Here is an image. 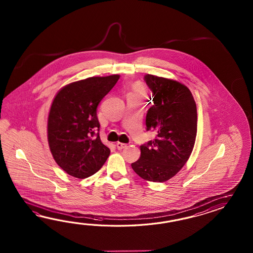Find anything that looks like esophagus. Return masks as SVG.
Returning <instances> with one entry per match:
<instances>
[{"mask_svg":"<svg viewBox=\"0 0 253 253\" xmlns=\"http://www.w3.org/2000/svg\"><path fill=\"white\" fill-rule=\"evenodd\" d=\"M117 147H118V149H123L125 147H126V144H124V143H120V142H118L117 144Z\"/></svg>","mask_w":253,"mask_h":253,"instance_id":"obj_1","label":"esophagus"}]
</instances>
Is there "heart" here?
Segmentation results:
<instances>
[{
	"mask_svg": "<svg viewBox=\"0 0 253 253\" xmlns=\"http://www.w3.org/2000/svg\"><path fill=\"white\" fill-rule=\"evenodd\" d=\"M134 92H135V94H137V95H142V94L144 93V88H143L142 86H136V87L134 88Z\"/></svg>",
	"mask_w": 253,
	"mask_h": 253,
	"instance_id": "1",
	"label": "heart"
}]
</instances>
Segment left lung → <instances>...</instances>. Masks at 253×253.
Masks as SVG:
<instances>
[{
	"mask_svg": "<svg viewBox=\"0 0 253 253\" xmlns=\"http://www.w3.org/2000/svg\"><path fill=\"white\" fill-rule=\"evenodd\" d=\"M145 81L153 99L146 130L155 131L156 137L140 146V158L131 167L146 181L163 183L174 176L191 156L197 133L196 104L188 87L178 81L151 74Z\"/></svg>",
	"mask_w": 253,
	"mask_h": 253,
	"instance_id": "1",
	"label": "left lung"
}]
</instances>
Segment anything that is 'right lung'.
Returning a JSON list of instances; mask_svg holds the SVG:
<instances>
[{
  "instance_id": "right-lung-1",
  "label": "right lung",
  "mask_w": 253,
  "mask_h": 253,
  "mask_svg": "<svg viewBox=\"0 0 253 253\" xmlns=\"http://www.w3.org/2000/svg\"><path fill=\"white\" fill-rule=\"evenodd\" d=\"M119 75L91 77L63 86L48 118V142L54 160L74 177H88L102 167L110 150L99 136L97 108Z\"/></svg>"
}]
</instances>
